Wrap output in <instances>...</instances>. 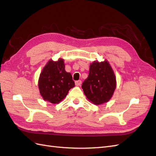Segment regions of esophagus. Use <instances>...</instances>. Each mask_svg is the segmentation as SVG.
<instances>
[{
  "mask_svg": "<svg viewBox=\"0 0 156 156\" xmlns=\"http://www.w3.org/2000/svg\"><path fill=\"white\" fill-rule=\"evenodd\" d=\"M75 85H76V86H80L82 83V81H81V80H79V81H75Z\"/></svg>",
  "mask_w": 156,
  "mask_h": 156,
  "instance_id": "obj_1",
  "label": "esophagus"
}]
</instances>
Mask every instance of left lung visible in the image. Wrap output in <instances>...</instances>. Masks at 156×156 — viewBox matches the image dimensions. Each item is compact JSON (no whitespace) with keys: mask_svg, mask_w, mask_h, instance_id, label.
I'll list each match as a JSON object with an SVG mask.
<instances>
[{"mask_svg":"<svg viewBox=\"0 0 156 156\" xmlns=\"http://www.w3.org/2000/svg\"><path fill=\"white\" fill-rule=\"evenodd\" d=\"M82 88L88 100L96 105L107 102L116 88V77L107 61L91 64Z\"/></svg>","mask_w":156,"mask_h":156,"instance_id":"left-lung-1","label":"left lung"}]
</instances>
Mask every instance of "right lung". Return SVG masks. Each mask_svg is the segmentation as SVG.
I'll return each instance as SVG.
<instances>
[{"label":"right lung","instance_id":"obj_1","mask_svg":"<svg viewBox=\"0 0 156 156\" xmlns=\"http://www.w3.org/2000/svg\"><path fill=\"white\" fill-rule=\"evenodd\" d=\"M64 68V60L59 59L57 62L49 60L42 70L38 87L44 100L58 103L75 87L72 75L66 72Z\"/></svg>","mask_w":156,"mask_h":156}]
</instances>
